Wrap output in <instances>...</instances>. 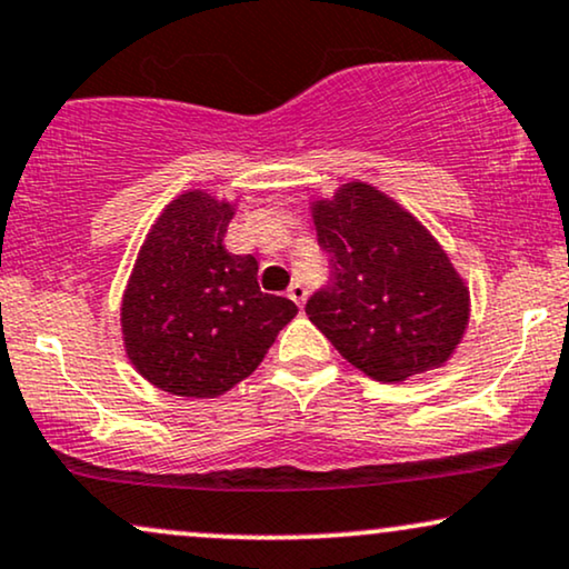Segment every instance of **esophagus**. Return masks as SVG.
I'll return each mask as SVG.
<instances>
[{
  "label": "esophagus",
  "mask_w": 569,
  "mask_h": 569,
  "mask_svg": "<svg viewBox=\"0 0 569 569\" xmlns=\"http://www.w3.org/2000/svg\"><path fill=\"white\" fill-rule=\"evenodd\" d=\"M289 297H291L293 302H297L299 307L305 305V299H307V289H305L302 283H299V280H297V283H291V286H289Z\"/></svg>",
  "instance_id": "esophagus-1"
}]
</instances>
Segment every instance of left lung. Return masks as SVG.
<instances>
[{
	"label": "left lung",
	"instance_id": "1",
	"mask_svg": "<svg viewBox=\"0 0 569 569\" xmlns=\"http://www.w3.org/2000/svg\"><path fill=\"white\" fill-rule=\"evenodd\" d=\"M310 211L331 280L305 310L341 358L395 385L445 366L469 326V289L432 232L368 182Z\"/></svg>",
	"mask_w": 569,
	"mask_h": 569
}]
</instances>
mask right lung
Here are the masks:
<instances>
[{"label": "right lung", "instance_id": "1", "mask_svg": "<svg viewBox=\"0 0 569 569\" xmlns=\"http://www.w3.org/2000/svg\"><path fill=\"white\" fill-rule=\"evenodd\" d=\"M236 203L184 190L156 224L121 299V337L137 373L177 397H219L257 371L297 315L257 283V259L224 249Z\"/></svg>", "mask_w": 569, "mask_h": 569}]
</instances>
